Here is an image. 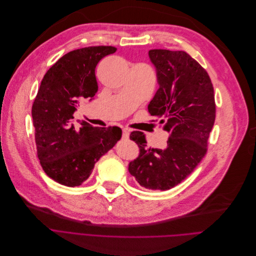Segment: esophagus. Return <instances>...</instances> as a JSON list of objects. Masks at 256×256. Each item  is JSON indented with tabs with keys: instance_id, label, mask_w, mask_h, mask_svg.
Returning <instances> with one entry per match:
<instances>
[{
	"instance_id": "1",
	"label": "esophagus",
	"mask_w": 256,
	"mask_h": 256,
	"mask_svg": "<svg viewBox=\"0 0 256 256\" xmlns=\"http://www.w3.org/2000/svg\"><path fill=\"white\" fill-rule=\"evenodd\" d=\"M129 138V130L127 128H123V134H122V138L127 140Z\"/></svg>"
}]
</instances>
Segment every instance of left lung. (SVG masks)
I'll use <instances>...</instances> for the list:
<instances>
[{"mask_svg": "<svg viewBox=\"0 0 256 256\" xmlns=\"http://www.w3.org/2000/svg\"><path fill=\"white\" fill-rule=\"evenodd\" d=\"M149 57L160 88L148 112L160 118L170 136L166 149H154L147 147L142 132H131L140 155L128 170L142 188L166 190L184 180L208 152L216 120L214 94L208 72L186 52L155 48Z\"/></svg>", "mask_w": 256, "mask_h": 256, "instance_id": "left-lung-1", "label": "left lung"}]
</instances>
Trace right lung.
Returning a JSON list of instances; mask_svg holds the SVG:
<instances>
[{
  "mask_svg": "<svg viewBox=\"0 0 256 256\" xmlns=\"http://www.w3.org/2000/svg\"><path fill=\"white\" fill-rule=\"evenodd\" d=\"M116 48H77L48 70L32 105L38 157L44 173L58 184L78 186L92 172L100 157L122 138L118 127H94L72 123L79 101L92 100L98 92L94 70L100 60Z\"/></svg>",
  "mask_w": 256,
  "mask_h": 256,
  "instance_id": "add662e5",
  "label": "right lung"
}]
</instances>
